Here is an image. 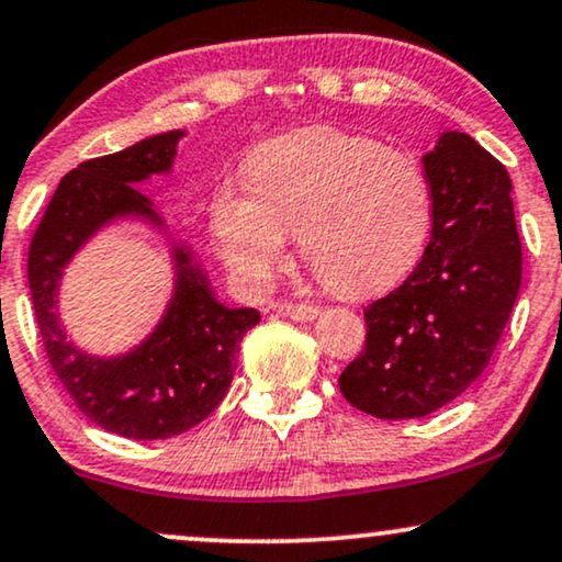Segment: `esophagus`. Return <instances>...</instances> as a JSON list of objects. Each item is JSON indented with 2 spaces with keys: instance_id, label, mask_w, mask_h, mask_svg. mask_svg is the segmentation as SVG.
<instances>
[{
  "instance_id": "34e87169",
  "label": "esophagus",
  "mask_w": 562,
  "mask_h": 562,
  "mask_svg": "<svg viewBox=\"0 0 562 562\" xmlns=\"http://www.w3.org/2000/svg\"><path fill=\"white\" fill-rule=\"evenodd\" d=\"M280 314L288 316V319H295V322H311L316 319V316L322 314L319 306H314V303H293V301H285L280 303Z\"/></svg>"
}]
</instances>
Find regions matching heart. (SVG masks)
<instances>
[{
    "label": "heart",
    "instance_id": "obj_1",
    "mask_svg": "<svg viewBox=\"0 0 562 562\" xmlns=\"http://www.w3.org/2000/svg\"><path fill=\"white\" fill-rule=\"evenodd\" d=\"M251 193L222 188L212 227L229 267L267 285L285 261L288 233L337 295L395 285L422 259L435 222V195L414 154L369 135L308 127L261 146L248 161Z\"/></svg>",
    "mask_w": 562,
    "mask_h": 562
}]
</instances>
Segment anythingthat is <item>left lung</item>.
<instances>
[{
  "mask_svg": "<svg viewBox=\"0 0 562 562\" xmlns=\"http://www.w3.org/2000/svg\"><path fill=\"white\" fill-rule=\"evenodd\" d=\"M431 240L401 288L363 308L367 346L340 374L350 405L418 418L456 401L495 353L520 288L510 175L465 133L424 157Z\"/></svg>",
  "mask_w": 562,
  "mask_h": 562,
  "instance_id": "obj_1",
  "label": "left lung"
}]
</instances>
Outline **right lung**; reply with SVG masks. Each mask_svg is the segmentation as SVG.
<instances>
[{
    "label": "right lung",
    "instance_id": "obj_1",
    "mask_svg": "<svg viewBox=\"0 0 562 562\" xmlns=\"http://www.w3.org/2000/svg\"><path fill=\"white\" fill-rule=\"evenodd\" d=\"M180 131L154 135L117 154L80 161L59 180L29 248V285L46 358L67 395L101 429L133 439L188 431L227 395L240 340L259 322L256 308H227L212 295L191 254L180 248L178 288L151 337L120 358H93L65 340L54 314L63 267L93 229L117 214L157 220L131 182L172 167Z\"/></svg>",
    "mask_w": 562,
    "mask_h": 562
}]
</instances>
